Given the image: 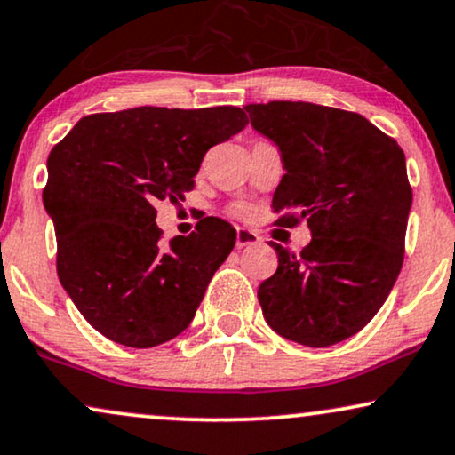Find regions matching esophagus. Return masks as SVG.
Instances as JSON below:
<instances>
[{
	"label": "esophagus",
	"instance_id": "1",
	"mask_svg": "<svg viewBox=\"0 0 455 455\" xmlns=\"http://www.w3.org/2000/svg\"><path fill=\"white\" fill-rule=\"evenodd\" d=\"M262 237L251 228H237V247H250V245H258Z\"/></svg>",
	"mask_w": 455,
	"mask_h": 455
}]
</instances>
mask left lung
Returning a JSON list of instances; mask_svg holds the SVG:
<instances>
[{"label":"left lung","instance_id":"obj_1","mask_svg":"<svg viewBox=\"0 0 455 455\" xmlns=\"http://www.w3.org/2000/svg\"><path fill=\"white\" fill-rule=\"evenodd\" d=\"M245 110L281 151L272 208L287 214L278 222L307 220L312 233L299 253L270 243L278 268L258 289L266 323L307 347L345 341L371 323L402 270L411 208L403 151L355 112L307 101Z\"/></svg>","mask_w":455,"mask_h":455}]
</instances>
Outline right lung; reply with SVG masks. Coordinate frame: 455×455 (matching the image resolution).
<instances>
[{
	"mask_svg": "<svg viewBox=\"0 0 455 455\" xmlns=\"http://www.w3.org/2000/svg\"><path fill=\"white\" fill-rule=\"evenodd\" d=\"M245 124L235 106H141L84 116L52 149L44 205L56 228L60 283L110 341L156 347L191 324L237 231L210 216L164 247L156 204L183 199L205 151Z\"/></svg>",
	"mask_w": 455,
	"mask_h": 455,
	"instance_id": "obj_1",
	"label": "right lung"
}]
</instances>
